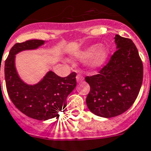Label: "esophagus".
Here are the masks:
<instances>
[{
    "label": "esophagus",
    "mask_w": 151,
    "mask_h": 151,
    "mask_svg": "<svg viewBox=\"0 0 151 151\" xmlns=\"http://www.w3.org/2000/svg\"><path fill=\"white\" fill-rule=\"evenodd\" d=\"M82 80H83V76H81L80 74H78L76 76V81L77 82H81Z\"/></svg>",
    "instance_id": "34e87169"
}]
</instances>
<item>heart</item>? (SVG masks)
Instances as JSON below:
<instances>
[{"label":"heart","mask_w":151,"mask_h":151,"mask_svg":"<svg viewBox=\"0 0 151 151\" xmlns=\"http://www.w3.org/2000/svg\"><path fill=\"white\" fill-rule=\"evenodd\" d=\"M110 53L109 47L105 45H91L77 54V57L81 60L89 59L88 63L92 68H97L102 66Z\"/></svg>","instance_id":"heart-1"}]
</instances>
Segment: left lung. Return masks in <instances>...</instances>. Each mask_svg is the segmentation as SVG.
Masks as SVG:
<instances>
[{
  "mask_svg": "<svg viewBox=\"0 0 151 151\" xmlns=\"http://www.w3.org/2000/svg\"><path fill=\"white\" fill-rule=\"evenodd\" d=\"M117 50L99 74L86 76L90 85L86 103L88 109L104 118L118 116L134 103L141 88L143 66L131 39L116 35Z\"/></svg>",
  "mask_w": 151,
  "mask_h": 151,
  "instance_id": "left-lung-1",
  "label": "left lung"
}]
</instances>
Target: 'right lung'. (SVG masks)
Returning <instances> with one entry per match:
<instances>
[{"label":"right lung","mask_w":151,"mask_h":151,"mask_svg":"<svg viewBox=\"0 0 151 151\" xmlns=\"http://www.w3.org/2000/svg\"><path fill=\"white\" fill-rule=\"evenodd\" d=\"M44 44L41 40L17 43L10 50L4 63L5 83L10 99L23 114L37 120L59 116L60 111L66 106L67 97L76 86V72L60 77L49 71L34 85L27 84L20 80L16 70V54L24 50L37 49Z\"/></svg>","instance_id":"1"}]
</instances>
